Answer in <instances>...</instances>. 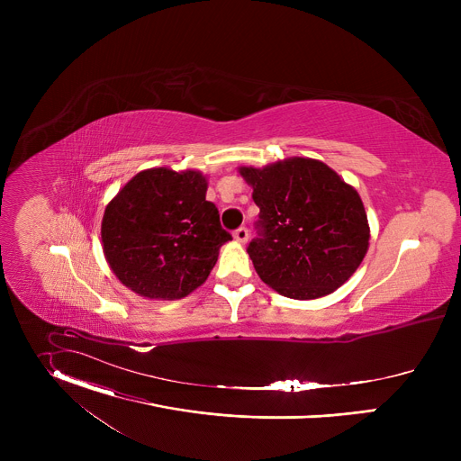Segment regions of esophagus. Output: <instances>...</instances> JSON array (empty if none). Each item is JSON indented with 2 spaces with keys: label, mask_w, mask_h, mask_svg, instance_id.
<instances>
[{
  "label": "esophagus",
  "mask_w": 461,
  "mask_h": 461,
  "mask_svg": "<svg viewBox=\"0 0 461 461\" xmlns=\"http://www.w3.org/2000/svg\"><path fill=\"white\" fill-rule=\"evenodd\" d=\"M233 237H235V240H237V242L246 244V242H248V239H249V233H248V230H246V228H239V230L233 233Z\"/></svg>",
  "instance_id": "34e87169"
}]
</instances>
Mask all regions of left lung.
Listing matches in <instances>:
<instances>
[{
  "label": "left lung",
  "instance_id": "left-lung-1",
  "mask_svg": "<svg viewBox=\"0 0 461 461\" xmlns=\"http://www.w3.org/2000/svg\"><path fill=\"white\" fill-rule=\"evenodd\" d=\"M253 187L260 237L248 246L253 268L285 297L334 294L359 268L370 240L363 201L324 162L292 157L265 167L242 166Z\"/></svg>",
  "mask_w": 461,
  "mask_h": 461
}]
</instances>
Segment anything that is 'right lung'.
<instances>
[{
    "instance_id": "add662e5",
    "label": "right lung",
    "mask_w": 461,
    "mask_h": 461,
    "mask_svg": "<svg viewBox=\"0 0 461 461\" xmlns=\"http://www.w3.org/2000/svg\"><path fill=\"white\" fill-rule=\"evenodd\" d=\"M194 169L137 173L105 206L102 246L116 279L146 299L175 301L206 283L231 235Z\"/></svg>"
}]
</instances>
